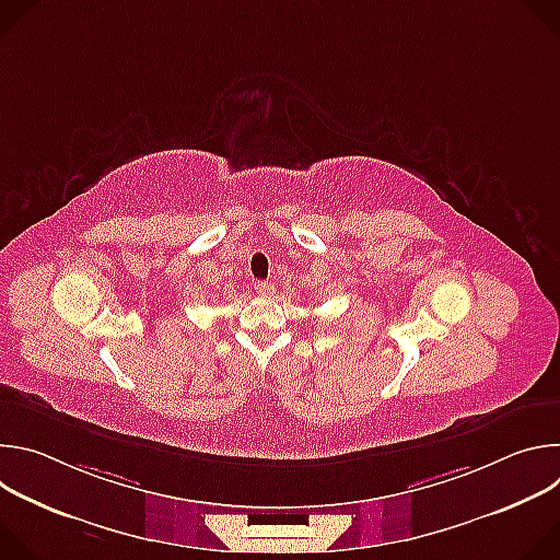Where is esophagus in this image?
Returning <instances> with one entry per match:
<instances>
[{
	"label": "esophagus",
	"instance_id": "obj_1",
	"mask_svg": "<svg viewBox=\"0 0 560 560\" xmlns=\"http://www.w3.org/2000/svg\"><path fill=\"white\" fill-rule=\"evenodd\" d=\"M255 290H257V294H261V296H270V294L275 292V285H272L270 281H255Z\"/></svg>",
	"mask_w": 560,
	"mask_h": 560
}]
</instances>
